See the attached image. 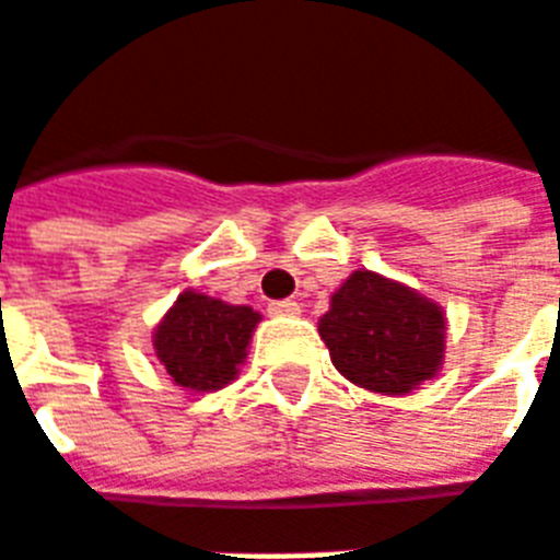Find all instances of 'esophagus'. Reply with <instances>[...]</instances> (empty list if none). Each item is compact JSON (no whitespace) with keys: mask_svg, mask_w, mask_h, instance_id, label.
I'll return each mask as SVG.
<instances>
[{"mask_svg":"<svg viewBox=\"0 0 560 560\" xmlns=\"http://www.w3.org/2000/svg\"><path fill=\"white\" fill-rule=\"evenodd\" d=\"M268 313L271 315H301V304H298V301H289V298H285V301H271V304H268Z\"/></svg>","mask_w":560,"mask_h":560,"instance_id":"esophagus-1","label":"esophagus"}]
</instances>
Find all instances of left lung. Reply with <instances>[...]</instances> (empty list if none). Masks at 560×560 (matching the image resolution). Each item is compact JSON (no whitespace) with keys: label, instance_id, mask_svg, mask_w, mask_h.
<instances>
[{"label":"left lung","instance_id":"left-lung-1","mask_svg":"<svg viewBox=\"0 0 560 560\" xmlns=\"http://www.w3.org/2000/svg\"><path fill=\"white\" fill-rule=\"evenodd\" d=\"M318 334L351 384L384 395L431 381L445 357L443 306L365 268L336 289Z\"/></svg>","mask_w":560,"mask_h":560}]
</instances>
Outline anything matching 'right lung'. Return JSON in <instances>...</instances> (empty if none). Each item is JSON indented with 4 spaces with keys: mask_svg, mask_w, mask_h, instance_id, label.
<instances>
[{
    "mask_svg": "<svg viewBox=\"0 0 560 560\" xmlns=\"http://www.w3.org/2000/svg\"><path fill=\"white\" fill-rule=\"evenodd\" d=\"M256 325L259 313L250 306L226 304L188 289L155 327V357L176 386L212 393L235 381Z\"/></svg>",
    "mask_w": 560,
    "mask_h": 560,
    "instance_id": "add662e5",
    "label": "right lung"
}]
</instances>
